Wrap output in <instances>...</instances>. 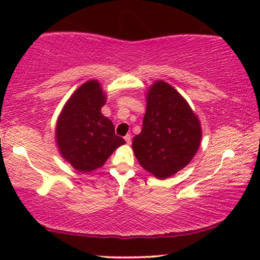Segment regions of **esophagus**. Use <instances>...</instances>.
I'll list each match as a JSON object with an SVG mask.
<instances>
[{"label": "esophagus", "instance_id": "esophagus-1", "mask_svg": "<svg viewBox=\"0 0 260 260\" xmlns=\"http://www.w3.org/2000/svg\"><path fill=\"white\" fill-rule=\"evenodd\" d=\"M124 140H125L126 144H131V136H130V135H126V136L124 137Z\"/></svg>", "mask_w": 260, "mask_h": 260}]
</instances>
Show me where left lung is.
Instances as JSON below:
<instances>
[{
  "label": "left lung",
  "mask_w": 260,
  "mask_h": 260,
  "mask_svg": "<svg viewBox=\"0 0 260 260\" xmlns=\"http://www.w3.org/2000/svg\"><path fill=\"white\" fill-rule=\"evenodd\" d=\"M147 110L141 134L133 140V150L142 168L159 180L189 165L200 147V119L186 99L163 80L145 93Z\"/></svg>",
  "instance_id": "left-lung-1"
}]
</instances>
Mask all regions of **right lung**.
Here are the masks:
<instances>
[{"label": "right lung", "mask_w": 260, "mask_h": 260, "mask_svg": "<svg viewBox=\"0 0 260 260\" xmlns=\"http://www.w3.org/2000/svg\"><path fill=\"white\" fill-rule=\"evenodd\" d=\"M106 98L101 83L88 80L74 91L56 119L55 142L60 155L80 173L101 168L125 143L102 113Z\"/></svg>", "instance_id": "right-lung-1"}]
</instances>
